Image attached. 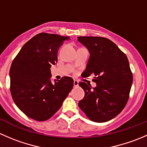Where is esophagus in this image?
Wrapping results in <instances>:
<instances>
[{
    "mask_svg": "<svg viewBox=\"0 0 147 147\" xmlns=\"http://www.w3.org/2000/svg\"><path fill=\"white\" fill-rule=\"evenodd\" d=\"M79 86V82L78 80H74V87H77Z\"/></svg>",
    "mask_w": 147,
    "mask_h": 147,
    "instance_id": "esophagus-1",
    "label": "esophagus"
}]
</instances>
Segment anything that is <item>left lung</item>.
I'll return each instance as SVG.
<instances>
[{
  "instance_id": "1",
  "label": "left lung",
  "mask_w": 147,
  "mask_h": 147,
  "mask_svg": "<svg viewBox=\"0 0 147 147\" xmlns=\"http://www.w3.org/2000/svg\"><path fill=\"white\" fill-rule=\"evenodd\" d=\"M88 49L90 57L85 69L89 77L94 75L95 87L80 82L84 97L80 108L90 120L105 122L113 119L125 107L133 81L132 72L126 55L107 38L78 37Z\"/></svg>"
}]
</instances>
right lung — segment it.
I'll use <instances>...</instances> for the list:
<instances>
[{
	"label": "right lung",
	"instance_id": "right-lung-1",
	"mask_svg": "<svg viewBox=\"0 0 147 147\" xmlns=\"http://www.w3.org/2000/svg\"><path fill=\"white\" fill-rule=\"evenodd\" d=\"M69 37L41 32L28 40L10 69V90L18 107L31 119H50L61 107L74 80L63 77L50 82V67L57 62V51Z\"/></svg>",
	"mask_w": 147,
	"mask_h": 147
}]
</instances>
